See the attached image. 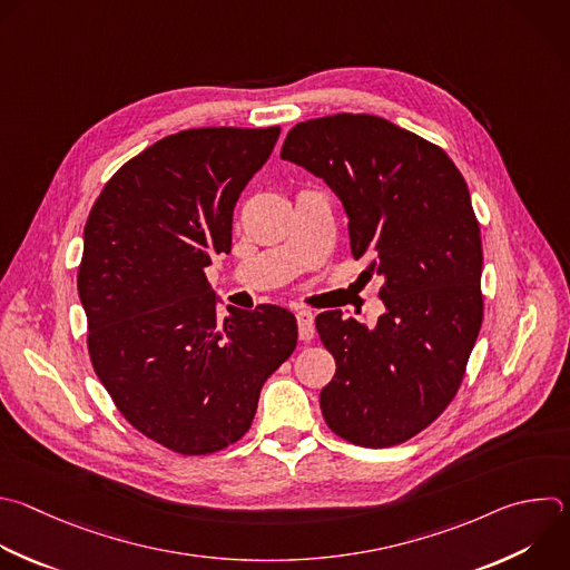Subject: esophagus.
<instances>
[{
    "label": "esophagus",
    "mask_w": 570,
    "mask_h": 570,
    "mask_svg": "<svg viewBox=\"0 0 570 570\" xmlns=\"http://www.w3.org/2000/svg\"><path fill=\"white\" fill-rule=\"evenodd\" d=\"M295 317H297L299 340L308 342V340L315 335V317H313V313H311V311H306V308H299V311L295 313Z\"/></svg>",
    "instance_id": "34e87169"
}]
</instances>
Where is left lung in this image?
I'll list each match as a JSON object with an SVG mask.
<instances>
[{"label":"left lung","instance_id":"left-lung-1","mask_svg":"<svg viewBox=\"0 0 570 570\" xmlns=\"http://www.w3.org/2000/svg\"><path fill=\"white\" fill-rule=\"evenodd\" d=\"M282 158L320 176L342 202L355 259L381 275L375 326L324 311L335 357L320 394L326 425L362 448L399 445L456 396L481 320V233L468 185L430 140L368 114L295 125Z\"/></svg>","mask_w":570,"mask_h":570}]
</instances>
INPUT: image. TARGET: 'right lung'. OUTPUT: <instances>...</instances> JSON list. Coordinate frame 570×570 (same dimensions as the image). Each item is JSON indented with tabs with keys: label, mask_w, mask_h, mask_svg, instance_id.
<instances>
[{
	"label": "right lung",
	"mask_w": 570,
	"mask_h": 570,
	"mask_svg": "<svg viewBox=\"0 0 570 570\" xmlns=\"http://www.w3.org/2000/svg\"><path fill=\"white\" fill-rule=\"evenodd\" d=\"M279 127H202L160 138L102 187L87 226L78 295L89 355L118 412L185 456L239 441L268 375L297 344L282 306H228L206 268L230 253L233 210Z\"/></svg>",
	"instance_id": "right-lung-1"
}]
</instances>
